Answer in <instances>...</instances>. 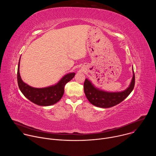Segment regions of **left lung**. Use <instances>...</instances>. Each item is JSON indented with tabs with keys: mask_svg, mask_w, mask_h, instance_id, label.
<instances>
[{
	"mask_svg": "<svg viewBox=\"0 0 156 156\" xmlns=\"http://www.w3.org/2000/svg\"><path fill=\"white\" fill-rule=\"evenodd\" d=\"M135 83V76L133 72L131 83L126 90L121 92L109 93L100 90L90 80L86 79L84 83V91L87 100L91 104L99 107L108 108L119 104L126 98L134 88Z\"/></svg>",
	"mask_w": 156,
	"mask_h": 156,
	"instance_id": "obj_1",
	"label": "left lung"
}]
</instances>
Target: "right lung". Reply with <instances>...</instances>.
<instances>
[{
    "label": "right lung",
    "mask_w": 156,
    "mask_h": 156,
    "mask_svg": "<svg viewBox=\"0 0 156 156\" xmlns=\"http://www.w3.org/2000/svg\"><path fill=\"white\" fill-rule=\"evenodd\" d=\"M20 60L17 71V81L21 92L30 101L41 106H48L58 102L64 93L65 84L75 75L70 73L65 75L56 84L43 88L31 87L22 81L20 75Z\"/></svg>",
    "instance_id": "obj_1"
}]
</instances>
